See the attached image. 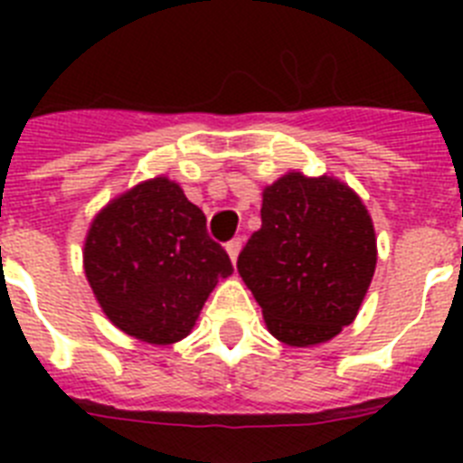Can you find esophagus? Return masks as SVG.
<instances>
[{
  "label": "esophagus",
  "instance_id": "obj_1",
  "mask_svg": "<svg viewBox=\"0 0 463 463\" xmlns=\"http://www.w3.org/2000/svg\"><path fill=\"white\" fill-rule=\"evenodd\" d=\"M239 252H241V239H232L227 243V255L229 260H232V264H234L236 260H239Z\"/></svg>",
  "mask_w": 463,
  "mask_h": 463
}]
</instances>
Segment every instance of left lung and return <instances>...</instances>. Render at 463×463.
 I'll list each match as a JSON object with an SVG mask.
<instances>
[{
    "mask_svg": "<svg viewBox=\"0 0 463 463\" xmlns=\"http://www.w3.org/2000/svg\"><path fill=\"white\" fill-rule=\"evenodd\" d=\"M378 261L373 220L345 183L289 171L261 194L236 269L278 341H331L357 317Z\"/></svg>",
    "mask_w": 463,
    "mask_h": 463,
    "instance_id": "1",
    "label": "left lung"
}]
</instances>
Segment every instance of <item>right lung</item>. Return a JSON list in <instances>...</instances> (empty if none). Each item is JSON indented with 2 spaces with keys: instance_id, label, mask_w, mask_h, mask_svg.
Masks as SVG:
<instances>
[{
  "instance_id": "1",
  "label": "right lung",
  "mask_w": 463,
  "mask_h": 463,
  "mask_svg": "<svg viewBox=\"0 0 463 463\" xmlns=\"http://www.w3.org/2000/svg\"><path fill=\"white\" fill-rule=\"evenodd\" d=\"M83 267L101 310L127 336L181 341L234 267L208 236L206 215L159 175L106 203L90 224Z\"/></svg>"
}]
</instances>
